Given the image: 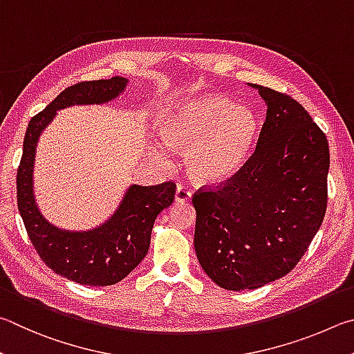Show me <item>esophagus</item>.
Segmentation results:
<instances>
[{
	"label": "esophagus",
	"instance_id": "34e87169",
	"mask_svg": "<svg viewBox=\"0 0 354 354\" xmlns=\"http://www.w3.org/2000/svg\"><path fill=\"white\" fill-rule=\"evenodd\" d=\"M189 199H191V191L182 187V185H178V187L176 188V202L183 203V202H188Z\"/></svg>",
	"mask_w": 354,
	"mask_h": 354
}]
</instances>
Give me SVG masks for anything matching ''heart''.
Instances as JSON below:
<instances>
[{
  "label": "heart",
  "mask_w": 354,
  "mask_h": 354,
  "mask_svg": "<svg viewBox=\"0 0 354 354\" xmlns=\"http://www.w3.org/2000/svg\"><path fill=\"white\" fill-rule=\"evenodd\" d=\"M163 140L177 151H187L185 166L196 182L214 185L230 180L243 169L259 133L255 110L236 105L224 95H203L178 102L163 122ZM152 157L169 166V149L155 142Z\"/></svg>",
  "instance_id": "obj_1"
}]
</instances>
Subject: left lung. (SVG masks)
<instances>
[{
	"mask_svg": "<svg viewBox=\"0 0 354 354\" xmlns=\"http://www.w3.org/2000/svg\"><path fill=\"white\" fill-rule=\"evenodd\" d=\"M250 86L268 105L255 152L224 187L193 197L197 259L227 290L258 289L289 274L326 212L325 133L295 99Z\"/></svg>",
	"mask_w": 354,
	"mask_h": 354,
	"instance_id": "8db88e82",
	"label": "left lung"
}]
</instances>
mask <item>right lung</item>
Listing matches in <instances>:
<instances>
[{"label": "right lung", "mask_w": 354, "mask_h": 354, "mask_svg": "<svg viewBox=\"0 0 354 354\" xmlns=\"http://www.w3.org/2000/svg\"><path fill=\"white\" fill-rule=\"evenodd\" d=\"M127 77L90 80L68 86L29 121L17 172L18 212L37 253L55 274L86 286H110L121 281L147 255L157 216L174 202L176 185H130L120 205L101 225L90 230H65L41 214L34 194L35 152L40 135L57 111L73 105H101L124 93Z\"/></svg>", "instance_id": "1"}]
</instances>
